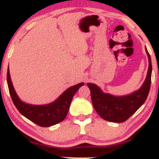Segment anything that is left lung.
I'll use <instances>...</instances> for the list:
<instances>
[{"label": "left lung", "mask_w": 159, "mask_h": 159, "mask_svg": "<svg viewBox=\"0 0 159 159\" xmlns=\"http://www.w3.org/2000/svg\"><path fill=\"white\" fill-rule=\"evenodd\" d=\"M149 60L147 78L138 91L125 96H114L103 93L95 84L88 83L95 110L103 119L112 122H124L130 118L146 101L151 88V60L146 48Z\"/></svg>", "instance_id": "8db88e82"}]
</instances>
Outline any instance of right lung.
Wrapping results in <instances>:
<instances>
[{
    "label": "right lung",
    "mask_w": 159,
    "mask_h": 159,
    "mask_svg": "<svg viewBox=\"0 0 159 159\" xmlns=\"http://www.w3.org/2000/svg\"><path fill=\"white\" fill-rule=\"evenodd\" d=\"M7 81L11 100L18 111L26 118L41 127L52 126L63 121L68 113L73 96L80 87L84 85L83 82L79 83L66 90L53 103L38 106L27 104L19 100L11 83L9 69L7 73Z\"/></svg>",
    "instance_id": "obj_1"
}]
</instances>
